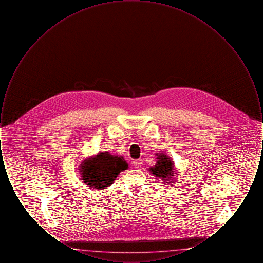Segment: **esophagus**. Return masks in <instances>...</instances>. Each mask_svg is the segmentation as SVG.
Returning a JSON list of instances; mask_svg holds the SVG:
<instances>
[{"label": "esophagus", "mask_w": 263, "mask_h": 263, "mask_svg": "<svg viewBox=\"0 0 263 263\" xmlns=\"http://www.w3.org/2000/svg\"><path fill=\"white\" fill-rule=\"evenodd\" d=\"M142 164H143V162H142V160H135L134 162H133V165L136 167V168H139V167H141L142 166Z\"/></svg>", "instance_id": "esophagus-1"}]
</instances>
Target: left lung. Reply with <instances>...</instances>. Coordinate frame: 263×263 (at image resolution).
<instances>
[{
  "label": "left lung",
  "instance_id": "obj_1",
  "mask_svg": "<svg viewBox=\"0 0 263 263\" xmlns=\"http://www.w3.org/2000/svg\"><path fill=\"white\" fill-rule=\"evenodd\" d=\"M157 159V164L154 167H151V173L157 177H162L164 180L173 177L175 174L174 173V164L171 159H168V157L164 154L158 155Z\"/></svg>",
  "mask_w": 263,
  "mask_h": 263
}]
</instances>
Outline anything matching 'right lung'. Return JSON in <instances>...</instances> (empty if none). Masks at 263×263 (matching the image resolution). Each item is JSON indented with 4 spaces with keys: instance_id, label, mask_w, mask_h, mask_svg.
I'll use <instances>...</instances> for the list:
<instances>
[{
    "instance_id": "add662e5",
    "label": "right lung",
    "mask_w": 263,
    "mask_h": 263,
    "mask_svg": "<svg viewBox=\"0 0 263 263\" xmlns=\"http://www.w3.org/2000/svg\"><path fill=\"white\" fill-rule=\"evenodd\" d=\"M128 164L123 157L113 156L108 152L100 153L81 165V175L84 183L93 189L110 186L120 172L127 170Z\"/></svg>"
}]
</instances>
